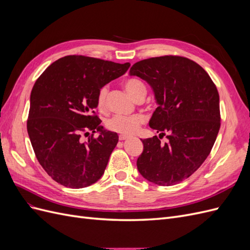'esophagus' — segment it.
<instances>
[{
    "instance_id": "34e87169",
    "label": "esophagus",
    "mask_w": 250,
    "mask_h": 250,
    "mask_svg": "<svg viewBox=\"0 0 250 250\" xmlns=\"http://www.w3.org/2000/svg\"><path fill=\"white\" fill-rule=\"evenodd\" d=\"M128 139H129V137H127V135H123V134H121L119 137L120 141H125V140H128Z\"/></svg>"
}]
</instances>
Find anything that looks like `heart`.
<instances>
[{
  "instance_id": "1",
  "label": "heart",
  "mask_w": 250,
  "mask_h": 250,
  "mask_svg": "<svg viewBox=\"0 0 250 250\" xmlns=\"http://www.w3.org/2000/svg\"><path fill=\"white\" fill-rule=\"evenodd\" d=\"M124 87L126 92L129 94L133 99H137V97L142 93H146V86L144 83L135 78H129L124 81ZM108 95V86H102L97 95V105L99 109H104L106 106ZM146 117L143 113H134L130 116L116 115L108 119L105 122V126L108 130L121 133L123 135H132L137 133L140 129L142 124L145 123Z\"/></svg>"
}]
</instances>
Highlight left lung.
<instances>
[{
	"label": "left lung",
	"instance_id": "8db88e82",
	"mask_svg": "<svg viewBox=\"0 0 250 250\" xmlns=\"http://www.w3.org/2000/svg\"><path fill=\"white\" fill-rule=\"evenodd\" d=\"M129 74L149 83L158 104L149 125L160 138L142 140L138 170L158 186L179 184L207 160L220 129L215 83L198 63L175 55L141 60ZM166 134L168 142L163 144Z\"/></svg>",
	"mask_w": 250,
	"mask_h": 250
}]
</instances>
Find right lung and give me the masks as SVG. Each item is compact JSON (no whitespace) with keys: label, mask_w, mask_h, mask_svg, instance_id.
<instances>
[{"label":"right lung","mask_w":250,"mask_h":250,"mask_svg":"<svg viewBox=\"0 0 250 250\" xmlns=\"http://www.w3.org/2000/svg\"><path fill=\"white\" fill-rule=\"evenodd\" d=\"M130 63L69 55L50 64L30 96L27 130L37 161L48 175L66 188L99 180L119 137L104 130L97 116V95L127 72ZM100 137L93 138L95 130ZM92 132L87 142L82 135Z\"/></svg>","instance_id":"right-lung-1"}]
</instances>
